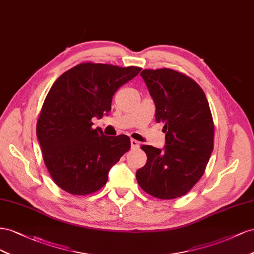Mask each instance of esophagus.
<instances>
[{
  "label": "esophagus",
  "mask_w": 254,
  "mask_h": 254,
  "mask_svg": "<svg viewBox=\"0 0 254 254\" xmlns=\"http://www.w3.org/2000/svg\"><path fill=\"white\" fill-rule=\"evenodd\" d=\"M131 148L132 149H138L139 148V142L135 140V139H131Z\"/></svg>",
  "instance_id": "34e87169"
}]
</instances>
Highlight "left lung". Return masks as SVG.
<instances>
[{"mask_svg":"<svg viewBox=\"0 0 254 254\" xmlns=\"http://www.w3.org/2000/svg\"><path fill=\"white\" fill-rule=\"evenodd\" d=\"M155 104V120L164 122L165 147L141 146L147 163L136 171L142 190L159 199L190 191L203 176L214 148V123L207 99L193 79L171 69L141 71Z\"/></svg>","mask_w":254,"mask_h":254,"instance_id":"8db88e82","label":"left lung"}]
</instances>
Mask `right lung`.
<instances>
[{"mask_svg":"<svg viewBox=\"0 0 254 254\" xmlns=\"http://www.w3.org/2000/svg\"><path fill=\"white\" fill-rule=\"evenodd\" d=\"M141 68L85 63L56 79L37 121L42 157L57 186L85 195L102 188L108 172L131 148L127 135L105 136L91 127L112 110L115 92Z\"/></svg>","mask_w":254,"mask_h":254,"instance_id":"obj_1","label":"right lung"}]
</instances>
